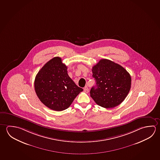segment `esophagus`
I'll list each match as a JSON object with an SVG mask.
<instances>
[{
    "label": "esophagus",
    "instance_id": "obj_1",
    "mask_svg": "<svg viewBox=\"0 0 160 160\" xmlns=\"http://www.w3.org/2000/svg\"><path fill=\"white\" fill-rule=\"evenodd\" d=\"M84 91L85 92H89V89H88V88L87 87H85L84 88Z\"/></svg>",
    "mask_w": 160,
    "mask_h": 160
}]
</instances>
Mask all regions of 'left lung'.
Returning a JSON list of instances; mask_svg holds the SVG:
<instances>
[{
  "mask_svg": "<svg viewBox=\"0 0 160 160\" xmlns=\"http://www.w3.org/2000/svg\"><path fill=\"white\" fill-rule=\"evenodd\" d=\"M96 86L90 90V97L99 106L111 108L121 103L128 94L132 84L129 72L109 59H101L92 68Z\"/></svg>",
  "mask_w": 160,
  "mask_h": 160,
  "instance_id": "1",
  "label": "left lung"
}]
</instances>
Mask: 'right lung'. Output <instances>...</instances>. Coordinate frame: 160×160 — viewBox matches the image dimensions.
I'll return each instance as SVG.
<instances>
[{"mask_svg":"<svg viewBox=\"0 0 160 160\" xmlns=\"http://www.w3.org/2000/svg\"><path fill=\"white\" fill-rule=\"evenodd\" d=\"M68 67L58 57L46 63L37 73L34 87L37 96L49 108L61 111L68 108L83 89L68 73Z\"/></svg>","mask_w":160,"mask_h":160,"instance_id":"obj_1","label":"right lung"}]
</instances>
